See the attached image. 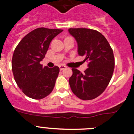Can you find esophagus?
<instances>
[{
  "label": "esophagus",
  "instance_id": "34e87169",
  "mask_svg": "<svg viewBox=\"0 0 134 134\" xmlns=\"http://www.w3.org/2000/svg\"><path fill=\"white\" fill-rule=\"evenodd\" d=\"M66 68V66H64V65H60V66H59V68H60V70H62L65 69Z\"/></svg>",
  "mask_w": 134,
  "mask_h": 134
}]
</instances>
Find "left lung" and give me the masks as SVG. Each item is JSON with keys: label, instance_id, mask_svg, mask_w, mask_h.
I'll list each match as a JSON object with an SVG mask.
<instances>
[{"label": "left lung", "instance_id": "1", "mask_svg": "<svg viewBox=\"0 0 134 134\" xmlns=\"http://www.w3.org/2000/svg\"><path fill=\"white\" fill-rule=\"evenodd\" d=\"M76 39L77 53L88 63L84 73L72 68L69 84L72 92L82 100L97 97L107 87L114 69V58L109 42L100 33L87 28H70Z\"/></svg>", "mask_w": 134, "mask_h": 134}]
</instances>
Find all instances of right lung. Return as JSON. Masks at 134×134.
<instances>
[{"label":"right lung","instance_id":"1","mask_svg":"<svg viewBox=\"0 0 134 134\" xmlns=\"http://www.w3.org/2000/svg\"><path fill=\"white\" fill-rule=\"evenodd\" d=\"M62 30L40 27L27 34L14 52L12 69L16 83L25 95L41 99L53 91L60 69L41 64L51 41Z\"/></svg>","mask_w":134,"mask_h":134}]
</instances>
